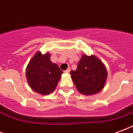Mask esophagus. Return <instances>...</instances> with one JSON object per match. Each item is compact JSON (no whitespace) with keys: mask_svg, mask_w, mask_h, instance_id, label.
<instances>
[{"mask_svg":"<svg viewBox=\"0 0 133 133\" xmlns=\"http://www.w3.org/2000/svg\"><path fill=\"white\" fill-rule=\"evenodd\" d=\"M70 72V68H68L65 71V73H67V74H68V73H69V72Z\"/></svg>","mask_w":133,"mask_h":133,"instance_id":"34e87169","label":"esophagus"}]
</instances>
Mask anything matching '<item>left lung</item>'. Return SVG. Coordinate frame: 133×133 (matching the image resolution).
I'll use <instances>...</instances> for the list:
<instances>
[{
  "instance_id": "obj_1",
  "label": "left lung",
  "mask_w": 133,
  "mask_h": 133,
  "mask_svg": "<svg viewBox=\"0 0 133 133\" xmlns=\"http://www.w3.org/2000/svg\"><path fill=\"white\" fill-rule=\"evenodd\" d=\"M77 90L84 95H95L103 89L108 77L107 69L95 55L83 54L76 70L70 72Z\"/></svg>"
}]
</instances>
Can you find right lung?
I'll list each match as a JSON object with an SVG mask.
<instances>
[{"label": "right lung", "mask_w": 133, "mask_h": 133, "mask_svg": "<svg viewBox=\"0 0 133 133\" xmlns=\"http://www.w3.org/2000/svg\"><path fill=\"white\" fill-rule=\"evenodd\" d=\"M63 71L50 60L49 52L39 51L30 59L26 68V78L30 88L36 92L48 95L56 89Z\"/></svg>", "instance_id": "1"}]
</instances>
